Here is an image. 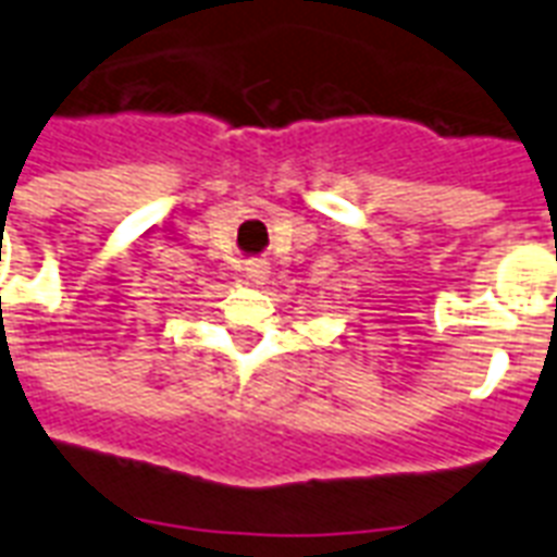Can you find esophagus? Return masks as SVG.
Segmentation results:
<instances>
[{
  "mask_svg": "<svg viewBox=\"0 0 557 557\" xmlns=\"http://www.w3.org/2000/svg\"><path fill=\"white\" fill-rule=\"evenodd\" d=\"M244 270H247V278H249V282L261 284V282H264V278H267V273H270V264H267L264 258H249L247 267H244Z\"/></svg>",
  "mask_w": 557,
  "mask_h": 557,
  "instance_id": "34e87169",
  "label": "esophagus"
}]
</instances>
